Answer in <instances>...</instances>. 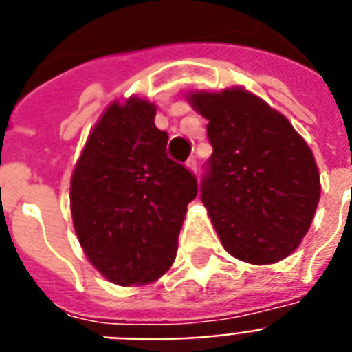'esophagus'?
I'll return each instance as SVG.
<instances>
[{
  "label": "esophagus",
  "instance_id": "1",
  "mask_svg": "<svg viewBox=\"0 0 352 352\" xmlns=\"http://www.w3.org/2000/svg\"><path fill=\"white\" fill-rule=\"evenodd\" d=\"M187 167H189L192 173H196V170H198V160H196L195 156L189 157V162H187Z\"/></svg>",
  "mask_w": 352,
  "mask_h": 352
}]
</instances>
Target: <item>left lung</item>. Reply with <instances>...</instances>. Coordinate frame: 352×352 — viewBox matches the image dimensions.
Listing matches in <instances>:
<instances>
[{"label":"left lung","mask_w":352,"mask_h":352,"mask_svg":"<svg viewBox=\"0 0 352 352\" xmlns=\"http://www.w3.org/2000/svg\"><path fill=\"white\" fill-rule=\"evenodd\" d=\"M207 119L213 154L200 198L226 252L244 263L288 257L320 201L312 151L279 111L242 88L189 95Z\"/></svg>","instance_id":"1"}]
</instances>
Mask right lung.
Masks as SVG:
<instances>
[{
    "label": "right lung",
    "mask_w": 352,
    "mask_h": 352,
    "mask_svg": "<svg viewBox=\"0 0 352 352\" xmlns=\"http://www.w3.org/2000/svg\"><path fill=\"white\" fill-rule=\"evenodd\" d=\"M156 106L113 102L89 133L72 176V217L86 257L106 279L130 287L162 277L176 258L195 174L167 156Z\"/></svg>",
    "instance_id": "1"
}]
</instances>
